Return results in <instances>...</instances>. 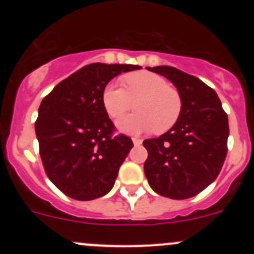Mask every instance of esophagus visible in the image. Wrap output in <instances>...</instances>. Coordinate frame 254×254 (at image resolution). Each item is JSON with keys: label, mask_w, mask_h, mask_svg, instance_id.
Wrapping results in <instances>:
<instances>
[{"label": "esophagus", "mask_w": 254, "mask_h": 254, "mask_svg": "<svg viewBox=\"0 0 254 254\" xmlns=\"http://www.w3.org/2000/svg\"><path fill=\"white\" fill-rule=\"evenodd\" d=\"M132 142H134V145H141L142 140L139 139V137H132Z\"/></svg>", "instance_id": "34e87169"}]
</instances>
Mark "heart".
Returning a JSON list of instances; mask_svg holds the SVG:
<instances>
[{
    "label": "heart",
    "instance_id": "1",
    "mask_svg": "<svg viewBox=\"0 0 254 254\" xmlns=\"http://www.w3.org/2000/svg\"><path fill=\"white\" fill-rule=\"evenodd\" d=\"M123 82L125 88L118 82H109L102 94L104 108L115 119L124 115L139 99L136 108L140 112L117 122L120 131L165 132L176 124L182 113V97L162 76L142 71L125 75Z\"/></svg>",
    "mask_w": 254,
    "mask_h": 254
}]
</instances>
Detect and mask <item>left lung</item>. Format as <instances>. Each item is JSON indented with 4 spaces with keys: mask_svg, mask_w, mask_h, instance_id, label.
Here are the masks:
<instances>
[{
    "mask_svg": "<svg viewBox=\"0 0 254 254\" xmlns=\"http://www.w3.org/2000/svg\"><path fill=\"white\" fill-rule=\"evenodd\" d=\"M170 79L182 97L177 123L160 137L143 140L151 188L171 199L196 195L219 176L227 153L229 119L216 92L172 66L146 67Z\"/></svg>",
    "mask_w": 254,
    "mask_h": 254,
    "instance_id": "1",
    "label": "left lung"
}]
</instances>
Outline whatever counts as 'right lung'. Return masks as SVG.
<instances>
[{
	"instance_id": "1",
	"label": "right lung",
	"mask_w": 254,
	"mask_h": 254,
	"mask_svg": "<svg viewBox=\"0 0 254 254\" xmlns=\"http://www.w3.org/2000/svg\"><path fill=\"white\" fill-rule=\"evenodd\" d=\"M141 66L96 63L73 72L42 101L35 122L43 166L51 182L76 200H93L112 190L134 146L113 136L102 94L108 82Z\"/></svg>"
}]
</instances>
